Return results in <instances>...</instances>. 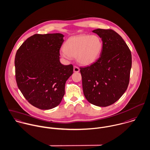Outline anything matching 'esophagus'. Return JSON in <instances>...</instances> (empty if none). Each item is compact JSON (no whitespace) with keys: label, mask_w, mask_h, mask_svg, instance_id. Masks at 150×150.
I'll return each instance as SVG.
<instances>
[{"label":"esophagus","mask_w":150,"mask_h":150,"mask_svg":"<svg viewBox=\"0 0 150 150\" xmlns=\"http://www.w3.org/2000/svg\"><path fill=\"white\" fill-rule=\"evenodd\" d=\"M79 71H80V69L78 67L75 66L74 67V72H79Z\"/></svg>","instance_id":"34e87169"}]
</instances>
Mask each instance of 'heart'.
<instances>
[{"mask_svg":"<svg viewBox=\"0 0 150 150\" xmlns=\"http://www.w3.org/2000/svg\"><path fill=\"white\" fill-rule=\"evenodd\" d=\"M103 49V42L96 35H79L69 38L60 52L64 58L69 60L76 57L78 63L83 65L93 64L99 57Z\"/></svg>","mask_w":150,"mask_h":150,"instance_id":"obj_1","label":"heart"}]
</instances>
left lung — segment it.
Masks as SVG:
<instances>
[{
  "label": "left lung",
  "instance_id": "8db88e82",
  "mask_svg": "<svg viewBox=\"0 0 150 150\" xmlns=\"http://www.w3.org/2000/svg\"><path fill=\"white\" fill-rule=\"evenodd\" d=\"M101 39L103 49L95 62L81 68L83 94L98 107L110 105L127 89L132 67V54L120 35L112 30H92Z\"/></svg>",
  "mask_w": 150,
  "mask_h": 150
}]
</instances>
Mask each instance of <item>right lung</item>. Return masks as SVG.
Returning a JSON list of instances; mask_svg holds the SVG:
<instances>
[{
  "mask_svg": "<svg viewBox=\"0 0 150 150\" xmlns=\"http://www.w3.org/2000/svg\"><path fill=\"white\" fill-rule=\"evenodd\" d=\"M64 36L59 33L34 35L16 54L18 88L30 104L40 110H50L60 104L66 81L73 74L72 65L60 62Z\"/></svg>",
  "mask_w": 150,
  "mask_h": 150,
  "instance_id": "obj_1",
  "label": "right lung"
}]
</instances>
